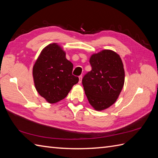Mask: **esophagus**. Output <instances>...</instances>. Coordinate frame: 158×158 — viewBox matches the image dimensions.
I'll return each instance as SVG.
<instances>
[{"mask_svg":"<svg viewBox=\"0 0 158 158\" xmlns=\"http://www.w3.org/2000/svg\"><path fill=\"white\" fill-rule=\"evenodd\" d=\"M79 83H81V81H82V76H79Z\"/></svg>","mask_w":158,"mask_h":158,"instance_id":"34e87169","label":"esophagus"}]
</instances>
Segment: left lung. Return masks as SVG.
Wrapping results in <instances>:
<instances>
[{
    "label": "left lung",
    "mask_w": 158,
    "mask_h": 158,
    "mask_svg": "<svg viewBox=\"0 0 158 158\" xmlns=\"http://www.w3.org/2000/svg\"><path fill=\"white\" fill-rule=\"evenodd\" d=\"M89 63L91 71L82 79L85 95L95 110H105L116 102L123 87L122 60L116 52L105 49L90 57Z\"/></svg>",
    "instance_id": "8db88e82"
}]
</instances>
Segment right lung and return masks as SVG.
Wrapping results in <instances>:
<instances>
[{
  "label": "right lung",
  "mask_w": 158,
  "mask_h": 158,
  "mask_svg": "<svg viewBox=\"0 0 158 158\" xmlns=\"http://www.w3.org/2000/svg\"><path fill=\"white\" fill-rule=\"evenodd\" d=\"M73 64L57 43L42 50L32 69L36 91L49 103H56L68 95L79 78L72 72Z\"/></svg>",
  "instance_id": "1"
}]
</instances>
